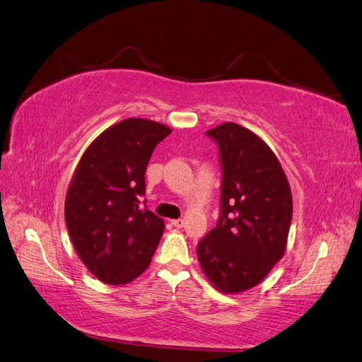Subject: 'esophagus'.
Segmentation results:
<instances>
[{
	"label": "esophagus",
	"mask_w": 362,
	"mask_h": 362,
	"mask_svg": "<svg viewBox=\"0 0 362 362\" xmlns=\"http://www.w3.org/2000/svg\"><path fill=\"white\" fill-rule=\"evenodd\" d=\"M171 224H173L174 227H177V229H182V227L185 226V220H182V218H179V220H173V221H171Z\"/></svg>",
	"instance_id": "1"
}]
</instances>
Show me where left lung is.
<instances>
[{
	"label": "left lung",
	"instance_id": "8db88e82",
	"mask_svg": "<svg viewBox=\"0 0 362 362\" xmlns=\"http://www.w3.org/2000/svg\"><path fill=\"white\" fill-rule=\"evenodd\" d=\"M218 146L220 216L197 244L203 273L221 293L250 290L285 253L293 218L286 175L267 144L235 122L206 132Z\"/></svg>",
	"mask_w": 362,
	"mask_h": 362
}]
</instances>
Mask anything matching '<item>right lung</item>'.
<instances>
[{
	"label": "right lung",
	"mask_w": 362,
	"mask_h": 362,
	"mask_svg": "<svg viewBox=\"0 0 362 362\" xmlns=\"http://www.w3.org/2000/svg\"><path fill=\"white\" fill-rule=\"evenodd\" d=\"M170 133L163 124L127 118L103 132L77 165L65 221L80 259L101 282H132L158 249L163 221L141 206L144 174L154 147Z\"/></svg>",
	"instance_id": "right-lung-1"
}]
</instances>
